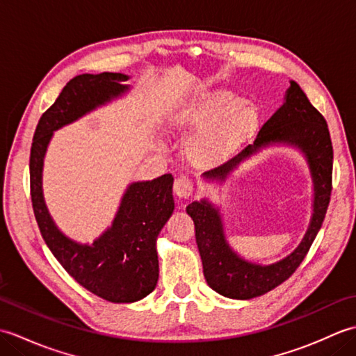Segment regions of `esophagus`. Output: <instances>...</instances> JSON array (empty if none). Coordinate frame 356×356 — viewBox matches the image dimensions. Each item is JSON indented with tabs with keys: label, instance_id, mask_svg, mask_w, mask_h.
<instances>
[{
	"label": "esophagus",
	"instance_id": "obj_1",
	"mask_svg": "<svg viewBox=\"0 0 356 356\" xmlns=\"http://www.w3.org/2000/svg\"><path fill=\"white\" fill-rule=\"evenodd\" d=\"M174 194L179 200H186L190 199L193 193H194V185L191 182V179H188L186 176H180L176 180H174Z\"/></svg>",
	"mask_w": 356,
	"mask_h": 356
}]
</instances>
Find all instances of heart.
Masks as SVG:
<instances>
[{"instance_id":"1","label":"heart","mask_w":356,"mask_h":356,"mask_svg":"<svg viewBox=\"0 0 356 356\" xmlns=\"http://www.w3.org/2000/svg\"><path fill=\"white\" fill-rule=\"evenodd\" d=\"M260 111L228 90H207L190 97L170 119L177 133H191L185 143L188 159L213 168L232 157L259 130Z\"/></svg>"}]
</instances>
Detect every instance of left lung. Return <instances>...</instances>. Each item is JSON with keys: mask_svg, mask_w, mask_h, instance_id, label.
Returning <instances> with one entry per match:
<instances>
[{"mask_svg": "<svg viewBox=\"0 0 356 356\" xmlns=\"http://www.w3.org/2000/svg\"><path fill=\"white\" fill-rule=\"evenodd\" d=\"M270 145L297 148L306 159L314 184L311 223L301 243L289 255L272 264H257L241 259L225 237L220 209L214 203L202 199L186 207V213L194 222L203 275L211 289L226 298L251 300L286 282L305 260L329 207L334 163L329 128L326 119L309 102L295 81H291L283 105L264 122L252 145L229 162L203 174V179L222 184L241 162Z\"/></svg>", "mask_w": 356, "mask_h": 356, "instance_id": "8db88e82", "label": "left lung"}]
</instances>
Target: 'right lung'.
<instances>
[{
  "instance_id": "add662e5",
  "label": "right lung",
  "mask_w": 356,
  "mask_h": 356,
  "mask_svg": "<svg viewBox=\"0 0 356 356\" xmlns=\"http://www.w3.org/2000/svg\"><path fill=\"white\" fill-rule=\"evenodd\" d=\"M130 76L79 74L63 88L36 125L30 149V194L41 236L61 266L87 291L111 303H133L154 291L159 278L156 240L174 211L171 174L128 185L110 228L92 245L58 229L42 193L44 157L53 131L125 95Z\"/></svg>"
}]
</instances>
